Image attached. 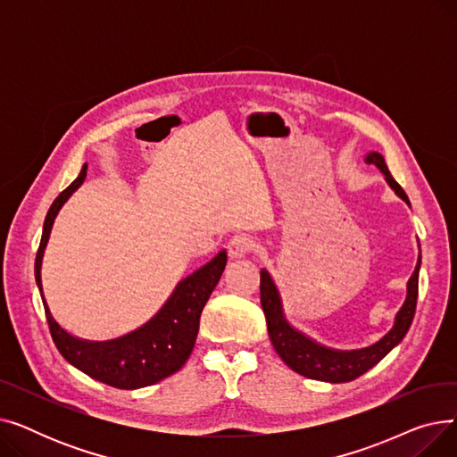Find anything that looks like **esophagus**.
<instances>
[{
  "mask_svg": "<svg viewBox=\"0 0 457 457\" xmlns=\"http://www.w3.org/2000/svg\"><path fill=\"white\" fill-rule=\"evenodd\" d=\"M255 250V241L248 235H235L228 243V255L231 259H241Z\"/></svg>",
  "mask_w": 457,
  "mask_h": 457,
  "instance_id": "esophagus-1",
  "label": "esophagus"
}]
</instances>
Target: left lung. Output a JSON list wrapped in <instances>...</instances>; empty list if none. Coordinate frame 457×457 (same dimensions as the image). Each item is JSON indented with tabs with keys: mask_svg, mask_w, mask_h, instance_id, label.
<instances>
[{
	"mask_svg": "<svg viewBox=\"0 0 457 457\" xmlns=\"http://www.w3.org/2000/svg\"><path fill=\"white\" fill-rule=\"evenodd\" d=\"M367 162L376 164L379 170L386 174L387 183L395 188L396 195L410 204L403 188L391 176L386 159H383L379 154H369ZM419 269H420V257L413 276L410 278V281H407V298L402 309L398 311L395 328L379 343L363 350H353V352H337V350L324 348L287 324L276 285L270 279L269 272L262 270L261 272V305H262V311H265L269 335L276 352L295 372L311 379L343 383L365 374L369 369L379 363L381 359L405 337L407 329H410L415 317V309H417Z\"/></svg>",
	"mask_w": 457,
	"mask_h": 457,
	"instance_id": "left-lung-1",
	"label": "left lung"
}]
</instances>
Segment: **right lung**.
I'll list each match as a JSON object with an SVG mask.
<instances>
[{"label": "right lung", "instance_id": "right-lung-1", "mask_svg": "<svg viewBox=\"0 0 457 457\" xmlns=\"http://www.w3.org/2000/svg\"><path fill=\"white\" fill-rule=\"evenodd\" d=\"M85 176L87 164L83 166L78 179L55 198L44 220L40 246L35 259V279L44 302L47 326H50L52 339L61 355L90 378L116 389L154 386V383L178 372L187 363L198 337L204 305L226 269L228 255L226 252H220L200 270L185 278L159 313L146 326L126 335V337L109 343H87L71 337L54 320L50 309L46 305L42 295L40 265L55 216L71 192L85 181Z\"/></svg>", "mask_w": 457, "mask_h": 457}]
</instances>
